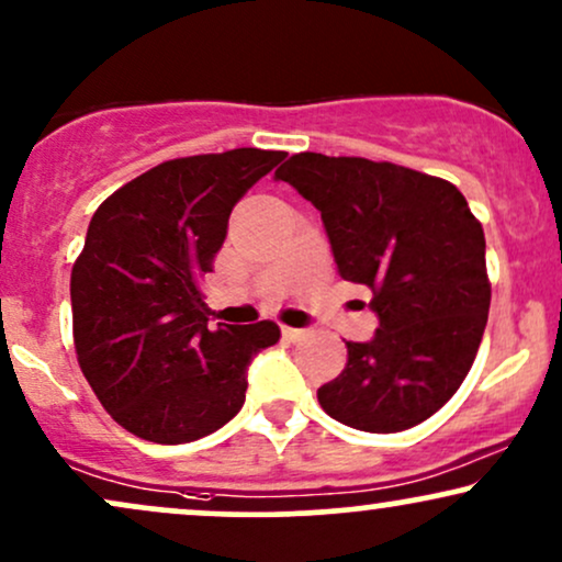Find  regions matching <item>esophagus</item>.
I'll use <instances>...</instances> for the list:
<instances>
[{
    "mask_svg": "<svg viewBox=\"0 0 562 562\" xmlns=\"http://www.w3.org/2000/svg\"><path fill=\"white\" fill-rule=\"evenodd\" d=\"M306 335V329H299V327H282V337L290 342H299L301 337Z\"/></svg>",
    "mask_w": 562,
    "mask_h": 562,
    "instance_id": "esophagus-1",
    "label": "esophagus"
}]
</instances>
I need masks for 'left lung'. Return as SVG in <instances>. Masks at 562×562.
Masks as SVG:
<instances>
[{
    "mask_svg": "<svg viewBox=\"0 0 562 562\" xmlns=\"http://www.w3.org/2000/svg\"><path fill=\"white\" fill-rule=\"evenodd\" d=\"M274 178L319 209L337 272L371 290L380 319L369 342H346L319 405L376 435L427 422L463 384L486 327L482 222L452 182L392 161L303 151Z\"/></svg>",
    "mask_w": 562,
    "mask_h": 562,
    "instance_id": "1",
    "label": "left lung"
}]
</instances>
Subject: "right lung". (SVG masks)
I'll use <instances>...</instances> for the list:
<instances>
[{
    "label": "right lung",
    "mask_w": 562,
    "mask_h": 562,
    "mask_svg": "<svg viewBox=\"0 0 562 562\" xmlns=\"http://www.w3.org/2000/svg\"><path fill=\"white\" fill-rule=\"evenodd\" d=\"M285 151L233 148L161 161L97 209L72 263V340L99 403L159 445L212 435L243 408L246 371L274 322L209 329L201 280L233 206Z\"/></svg>",
    "instance_id": "1"
}]
</instances>
